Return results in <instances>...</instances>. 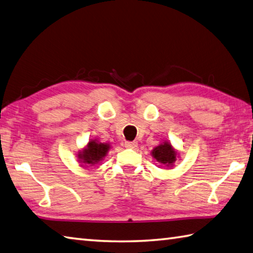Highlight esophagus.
Segmentation results:
<instances>
[{"instance_id": "esophagus-1", "label": "esophagus", "mask_w": 253, "mask_h": 253, "mask_svg": "<svg viewBox=\"0 0 253 253\" xmlns=\"http://www.w3.org/2000/svg\"><path fill=\"white\" fill-rule=\"evenodd\" d=\"M125 146L127 147V149H135V147L137 146V143L136 142H126Z\"/></svg>"}]
</instances>
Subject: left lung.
<instances>
[{
    "instance_id": "1",
    "label": "left lung",
    "mask_w": 253,
    "mask_h": 253,
    "mask_svg": "<svg viewBox=\"0 0 253 253\" xmlns=\"http://www.w3.org/2000/svg\"><path fill=\"white\" fill-rule=\"evenodd\" d=\"M151 155L159 162L160 164L166 168H173L176 160L178 159L177 151H176L169 142L165 141L155 146L151 152Z\"/></svg>"
}]
</instances>
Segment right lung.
Returning a JSON list of instances; mask_svg holds the SVG:
<instances>
[{
    "instance_id": "right-lung-1",
    "label": "right lung",
    "mask_w": 253,
    "mask_h": 253,
    "mask_svg": "<svg viewBox=\"0 0 253 253\" xmlns=\"http://www.w3.org/2000/svg\"><path fill=\"white\" fill-rule=\"evenodd\" d=\"M111 146L109 143H101L98 140H90L88 144L78 153V161L82 165L93 166L99 164L106 157Z\"/></svg>"
}]
</instances>
